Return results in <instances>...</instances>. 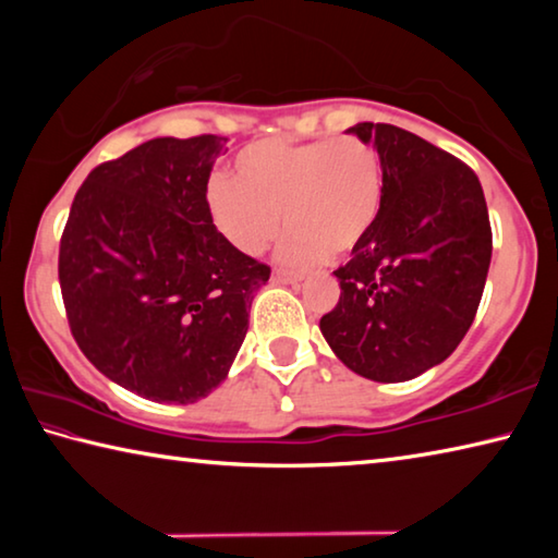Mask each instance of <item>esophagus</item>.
Returning a JSON list of instances; mask_svg holds the SVG:
<instances>
[{
    "label": "esophagus",
    "mask_w": 558,
    "mask_h": 558,
    "mask_svg": "<svg viewBox=\"0 0 558 558\" xmlns=\"http://www.w3.org/2000/svg\"><path fill=\"white\" fill-rule=\"evenodd\" d=\"M302 276H298V272H288V270H276L272 272V282H280V286H295V282H300Z\"/></svg>",
    "instance_id": "esophagus-1"
}]
</instances>
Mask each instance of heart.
Instances as JSON below:
<instances>
[{"mask_svg": "<svg viewBox=\"0 0 558 558\" xmlns=\"http://www.w3.org/2000/svg\"><path fill=\"white\" fill-rule=\"evenodd\" d=\"M233 174L209 184L214 226L235 251L260 256L286 223L278 258L292 268L352 253L381 209V157L354 135L258 140L235 155Z\"/></svg>", "mask_w": 558, "mask_h": 558, "instance_id": "heart-1", "label": "heart"}]
</instances>
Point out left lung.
<instances>
[{"label":"left lung","instance_id":"8db88e82","mask_svg":"<svg viewBox=\"0 0 558 558\" xmlns=\"http://www.w3.org/2000/svg\"><path fill=\"white\" fill-rule=\"evenodd\" d=\"M381 157L384 196L369 233L337 268V307L319 329L364 379L409 381L446 362L483 298L493 231L480 179L436 145L386 122L347 130Z\"/></svg>","mask_w":558,"mask_h":558}]
</instances>
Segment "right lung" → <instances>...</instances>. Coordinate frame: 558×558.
<instances>
[{
  "label": "right lung",
  "mask_w": 558,
  "mask_h": 558,
  "mask_svg": "<svg viewBox=\"0 0 558 558\" xmlns=\"http://www.w3.org/2000/svg\"><path fill=\"white\" fill-rule=\"evenodd\" d=\"M226 137H155L93 169L61 235L71 332L100 374L157 403L219 386L270 268L216 231L206 202Z\"/></svg>",
  "instance_id": "right-lung-1"
}]
</instances>
